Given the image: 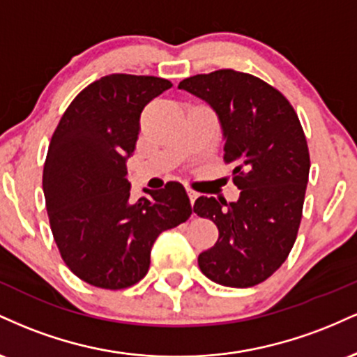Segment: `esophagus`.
Masks as SVG:
<instances>
[{"instance_id": "34e87169", "label": "esophagus", "mask_w": 357, "mask_h": 357, "mask_svg": "<svg viewBox=\"0 0 357 357\" xmlns=\"http://www.w3.org/2000/svg\"><path fill=\"white\" fill-rule=\"evenodd\" d=\"M186 192H188V198H190V202H191V204H195V202H196V198H198V192H196L195 190H190V188H188V190H186Z\"/></svg>"}]
</instances>
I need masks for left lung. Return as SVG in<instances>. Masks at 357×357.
Masks as SVG:
<instances>
[{
  "label": "left lung",
  "instance_id": "1",
  "mask_svg": "<svg viewBox=\"0 0 357 357\" xmlns=\"http://www.w3.org/2000/svg\"><path fill=\"white\" fill-rule=\"evenodd\" d=\"M179 89L218 114L227 165H235L238 202L199 196L192 211L218 228L198 265L225 287L258 285L280 268L296 243L310 158L297 112L275 87L230 68L190 77Z\"/></svg>",
  "mask_w": 357,
  "mask_h": 357
}]
</instances>
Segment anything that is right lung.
Here are the masks:
<instances>
[{"mask_svg": "<svg viewBox=\"0 0 357 357\" xmlns=\"http://www.w3.org/2000/svg\"><path fill=\"white\" fill-rule=\"evenodd\" d=\"M169 87L161 77H102L70 102L48 146L43 192L53 238L65 265L99 289H127L144 278L155 238L192 213L176 181L129 199L126 162L141 112Z\"/></svg>", "mask_w": 357, "mask_h": 357, "instance_id": "1", "label": "right lung"}]
</instances>
